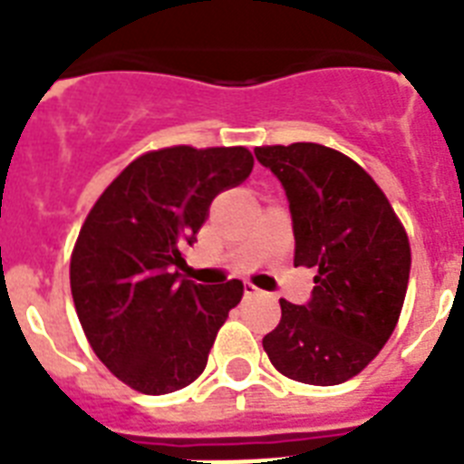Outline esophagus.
<instances>
[{"mask_svg": "<svg viewBox=\"0 0 464 464\" xmlns=\"http://www.w3.org/2000/svg\"><path fill=\"white\" fill-rule=\"evenodd\" d=\"M243 294H246V296H257V294H260V289H257L255 284L246 282V284H243Z\"/></svg>", "mask_w": 464, "mask_h": 464, "instance_id": "esophagus-1", "label": "esophagus"}]
</instances>
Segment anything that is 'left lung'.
<instances>
[{
	"instance_id": "8db88e82",
	"label": "left lung",
	"mask_w": 464,
	"mask_h": 464,
	"mask_svg": "<svg viewBox=\"0 0 464 464\" xmlns=\"http://www.w3.org/2000/svg\"><path fill=\"white\" fill-rule=\"evenodd\" d=\"M289 197L296 267H315L308 305L282 304L262 346L291 381L339 385L378 356L402 313L411 250L392 204L363 168L323 144L257 147Z\"/></svg>"
}]
</instances>
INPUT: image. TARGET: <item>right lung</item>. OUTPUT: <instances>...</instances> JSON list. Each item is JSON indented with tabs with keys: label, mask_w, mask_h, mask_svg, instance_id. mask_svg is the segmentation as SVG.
<instances>
[{
	"label": "right lung",
	"mask_w": 464,
	"mask_h": 464,
	"mask_svg": "<svg viewBox=\"0 0 464 464\" xmlns=\"http://www.w3.org/2000/svg\"><path fill=\"white\" fill-rule=\"evenodd\" d=\"M253 166L246 147L147 151L91 207L69 262L72 298L91 349L137 392L166 395L195 382L240 304L238 279L202 286L173 269L214 197Z\"/></svg>",
	"instance_id": "right-lung-1"
}]
</instances>
